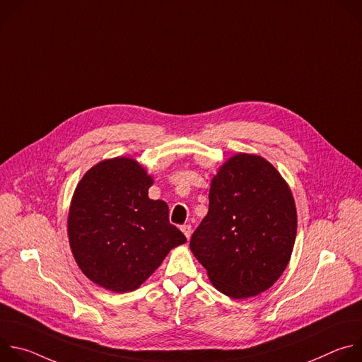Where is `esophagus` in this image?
Segmentation results:
<instances>
[{
  "mask_svg": "<svg viewBox=\"0 0 362 362\" xmlns=\"http://www.w3.org/2000/svg\"><path fill=\"white\" fill-rule=\"evenodd\" d=\"M180 229H182V232L185 233L186 239L189 240V239H190V235H192V226H190V225H183Z\"/></svg>",
  "mask_w": 362,
  "mask_h": 362,
  "instance_id": "esophagus-1",
  "label": "esophagus"
}]
</instances>
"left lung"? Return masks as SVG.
<instances>
[{
  "instance_id": "8db88e82",
  "label": "left lung",
  "mask_w": 362,
  "mask_h": 362,
  "mask_svg": "<svg viewBox=\"0 0 362 362\" xmlns=\"http://www.w3.org/2000/svg\"><path fill=\"white\" fill-rule=\"evenodd\" d=\"M296 225L295 200L281 173L261 156L239 153L212 179L209 212L190 250L219 292L245 299L284 274Z\"/></svg>"
}]
</instances>
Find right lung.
I'll return each instance as SVG.
<instances>
[{
  "label": "right lung",
  "instance_id": "right-lung-1",
  "mask_svg": "<svg viewBox=\"0 0 362 362\" xmlns=\"http://www.w3.org/2000/svg\"><path fill=\"white\" fill-rule=\"evenodd\" d=\"M151 176L134 159L93 166L78 182L69 212V240L81 272L113 292L137 289L170 249L186 242L163 200L148 199Z\"/></svg>",
  "mask_w": 362,
  "mask_h": 362
}]
</instances>
